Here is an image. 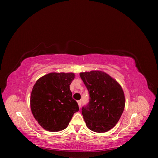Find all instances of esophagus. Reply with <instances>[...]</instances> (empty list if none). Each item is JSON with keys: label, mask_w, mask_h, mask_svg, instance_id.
<instances>
[{"label": "esophagus", "mask_w": 158, "mask_h": 158, "mask_svg": "<svg viewBox=\"0 0 158 158\" xmlns=\"http://www.w3.org/2000/svg\"><path fill=\"white\" fill-rule=\"evenodd\" d=\"M78 107L80 108L81 105H82V101H81V100H79V101H78Z\"/></svg>", "instance_id": "34e87169"}]
</instances>
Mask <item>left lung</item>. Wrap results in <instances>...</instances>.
<instances>
[{
	"label": "left lung",
	"instance_id": "1",
	"mask_svg": "<svg viewBox=\"0 0 158 158\" xmlns=\"http://www.w3.org/2000/svg\"><path fill=\"white\" fill-rule=\"evenodd\" d=\"M89 93V102L83 107L84 121L89 130L103 133L111 130L120 119L125 97L117 81L102 70L80 73Z\"/></svg>",
	"mask_w": 158,
	"mask_h": 158
}]
</instances>
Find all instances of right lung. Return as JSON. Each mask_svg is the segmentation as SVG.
I'll list each match as a JSON object with an SVG mask.
<instances>
[{
    "mask_svg": "<svg viewBox=\"0 0 158 158\" xmlns=\"http://www.w3.org/2000/svg\"><path fill=\"white\" fill-rule=\"evenodd\" d=\"M73 73H51L41 76L33 85L30 107L39 125L50 132L63 131L68 127L78 105L73 98L70 85Z\"/></svg>",
    "mask_w": 158,
    "mask_h": 158,
    "instance_id": "add662e5",
    "label": "right lung"
}]
</instances>
